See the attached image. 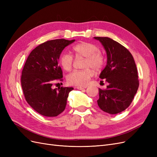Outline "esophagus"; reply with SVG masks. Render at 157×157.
Returning a JSON list of instances; mask_svg holds the SVG:
<instances>
[{
    "mask_svg": "<svg viewBox=\"0 0 157 157\" xmlns=\"http://www.w3.org/2000/svg\"><path fill=\"white\" fill-rule=\"evenodd\" d=\"M87 88V86H77L76 87V88L78 89V90H82V89H85Z\"/></svg>",
    "mask_w": 157,
    "mask_h": 157,
    "instance_id": "esophagus-1",
    "label": "esophagus"
}]
</instances>
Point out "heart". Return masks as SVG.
<instances>
[{"label":"heart","instance_id":"b5f03b06","mask_svg":"<svg viewBox=\"0 0 157 157\" xmlns=\"http://www.w3.org/2000/svg\"><path fill=\"white\" fill-rule=\"evenodd\" d=\"M73 50L75 56L86 58L84 61V70L74 71L69 74L67 77V82L75 86H84L94 75V69L100 70L105 63L103 56L99 52V49L97 46L89 42H81L74 46ZM74 62L73 56L69 53H64L60 58V64L66 71L72 69Z\"/></svg>","mask_w":157,"mask_h":157}]
</instances>
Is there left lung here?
Masks as SVG:
<instances>
[{"mask_svg": "<svg viewBox=\"0 0 157 157\" xmlns=\"http://www.w3.org/2000/svg\"><path fill=\"white\" fill-rule=\"evenodd\" d=\"M101 42L107 54V65L99 78L109 83L105 90L99 89L98 106L102 111L115 115L131 104L139 87L135 61L130 52L108 37H94Z\"/></svg>", "mask_w": 157, "mask_h": 157, "instance_id": "left-lung-1", "label": "left lung"}]
</instances>
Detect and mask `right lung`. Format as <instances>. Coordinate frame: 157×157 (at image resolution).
<instances>
[{"label":"right lung","instance_id":"add662e5","mask_svg":"<svg viewBox=\"0 0 157 157\" xmlns=\"http://www.w3.org/2000/svg\"><path fill=\"white\" fill-rule=\"evenodd\" d=\"M75 40L63 39L46 41L33 50L21 73V87L29 105L40 115L57 117L65 109L72 87L52 88L56 80H62L59 65L61 52Z\"/></svg>","mask_w":157,"mask_h":157}]
</instances>
